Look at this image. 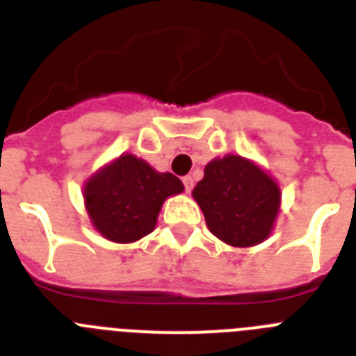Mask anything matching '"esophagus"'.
I'll list each match as a JSON object with an SVG mask.
<instances>
[{"mask_svg":"<svg viewBox=\"0 0 356 356\" xmlns=\"http://www.w3.org/2000/svg\"><path fill=\"white\" fill-rule=\"evenodd\" d=\"M182 182H184V188H186V191L190 193V191L193 190V179H191L190 175H186V177H182Z\"/></svg>","mask_w":356,"mask_h":356,"instance_id":"34e87169","label":"esophagus"}]
</instances>
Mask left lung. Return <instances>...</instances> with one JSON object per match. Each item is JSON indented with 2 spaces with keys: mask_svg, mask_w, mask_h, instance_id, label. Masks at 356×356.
Instances as JSON below:
<instances>
[{
  "mask_svg": "<svg viewBox=\"0 0 356 356\" xmlns=\"http://www.w3.org/2000/svg\"><path fill=\"white\" fill-rule=\"evenodd\" d=\"M208 229L227 245L252 247L267 240L281 206L276 179L254 161L227 154L204 168L191 191Z\"/></svg>",
  "mask_w": 356,
  "mask_h": 356,
  "instance_id": "obj_1",
  "label": "left lung"
}]
</instances>
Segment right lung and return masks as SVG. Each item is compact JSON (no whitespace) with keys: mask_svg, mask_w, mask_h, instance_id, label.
<instances>
[{"mask_svg":"<svg viewBox=\"0 0 356 356\" xmlns=\"http://www.w3.org/2000/svg\"><path fill=\"white\" fill-rule=\"evenodd\" d=\"M184 191L181 179L157 172L147 161L122 154L97 170L84 184L92 227L116 243H132L152 233L168 197Z\"/></svg>","mask_w":356,"mask_h":356,"instance_id":"add662e5","label":"right lung"}]
</instances>
